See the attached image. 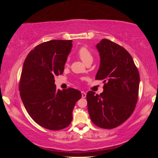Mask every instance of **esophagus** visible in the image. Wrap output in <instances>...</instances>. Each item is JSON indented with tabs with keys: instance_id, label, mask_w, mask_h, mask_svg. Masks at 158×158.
Wrapping results in <instances>:
<instances>
[{
	"instance_id": "34e87169",
	"label": "esophagus",
	"mask_w": 158,
	"mask_h": 158,
	"mask_svg": "<svg viewBox=\"0 0 158 158\" xmlns=\"http://www.w3.org/2000/svg\"><path fill=\"white\" fill-rule=\"evenodd\" d=\"M81 94H82V97H83V98H85L86 93L85 91H81Z\"/></svg>"
}]
</instances>
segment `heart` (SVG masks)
Returning <instances> with one entry per match:
<instances>
[{
	"label": "heart",
	"instance_id": "1",
	"mask_svg": "<svg viewBox=\"0 0 158 158\" xmlns=\"http://www.w3.org/2000/svg\"><path fill=\"white\" fill-rule=\"evenodd\" d=\"M77 55L84 63H88V62L93 61V55L90 52L86 47H81L77 52Z\"/></svg>",
	"mask_w": 158,
	"mask_h": 158
}]
</instances>
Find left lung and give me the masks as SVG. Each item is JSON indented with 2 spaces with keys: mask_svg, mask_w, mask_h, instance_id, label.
Instances as JSON below:
<instances>
[{
  "mask_svg": "<svg viewBox=\"0 0 158 158\" xmlns=\"http://www.w3.org/2000/svg\"><path fill=\"white\" fill-rule=\"evenodd\" d=\"M100 66L96 79L103 80L100 95L88 91L86 96L90 119L103 129L117 127L129 118L136 107L139 74L128 52L103 39L96 45Z\"/></svg>",
  "mask_w": 158,
  "mask_h": 158,
  "instance_id": "left-lung-1",
  "label": "left lung"
}]
</instances>
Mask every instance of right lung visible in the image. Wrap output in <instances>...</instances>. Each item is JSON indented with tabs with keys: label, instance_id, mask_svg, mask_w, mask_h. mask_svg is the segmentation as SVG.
I'll list each match as a JSON object with an SVG mask.
<instances>
[{
	"label": "right lung",
	"instance_id": "1",
	"mask_svg": "<svg viewBox=\"0 0 158 158\" xmlns=\"http://www.w3.org/2000/svg\"><path fill=\"white\" fill-rule=\"evenodd\" d=\"M72 40H50L37 45L26 58L19 90L28 114L36 124L50 130L66 128L72 122L80 90H57L55 76L62 74Z\"/></svg>",
	"mask_w": 158,
	"mask_h": 158
}]
</instances>
